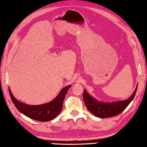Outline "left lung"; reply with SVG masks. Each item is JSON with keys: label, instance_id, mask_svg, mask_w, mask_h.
Instances as JSON below:
<instances>
[{"label": "left lung", "instance_id": "obj_1", "mask_svg": "<svg viewBox=\"0 0 147 147\" xmlns=\"http://www.w3.org/2000/svg\"><path fill=\"white\" fill-rule=\"evenodd\" d=\"M138 85L133 94L129 97L124 100L114 102H105L98 101L88 94L84 89L83 100L87 109L96 117L100 118H105L114 116L121 113L130 104L136 93Z\"/></svg>", "mask_w": 147, "mask_h": 147}]
</instances>
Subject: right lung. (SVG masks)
I'll return each instance as SVG.
<instances>
[{
    "instance_id": "right-lung-1",
    "label": "right lung",
    "mask_w": 147,
    "mask_h": 147,
    "mask_svg": "<svg viewBox=\"0 0 147 147\" xmlns=\"http://www.w3.org/2000/svg\"><path fill=\"white\" fill-rule=\"evenodd\" d=\"M71 86V85H69L62 88L57 96L50 102L36 105H28L20 102L13 96L9 88V91L12 102L21 113L32 119L46 122L55 118L60 113L65 96Z\"/></svg>"
}]
</instances>
